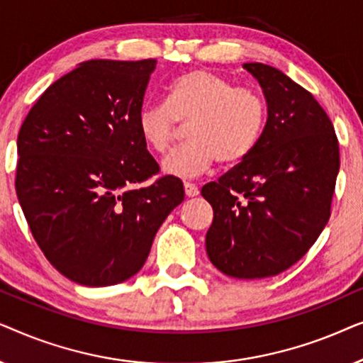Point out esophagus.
<instances>
[{
  "mask_svg": "<svg viewBox=\"0 0 363 363\" xmlns=\"http://www.w3.org/2000/svg\"><path fill=\"white\" fill-rule=\"evenodd\" d=\"M185 195L188 196V198H193V196H196L198 193H200V190H198V186L196 185H193V183H188V182H185Z\"/></svg>",
  "mask_w": 363,
  "mask_h": 363,
  "instance_id": "obj_1",
  "label": "esophagus"
}]
</instances>
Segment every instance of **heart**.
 I'll list each match as a JSON object with an SVG mask.
<instances>
[{
  "label": "heart",
  "instance_id": "obj_1",
  "mask_svg": "<svg viewBox=\"0 0 363 363\" xmlns=\"http://www.w3.org/2000/svg\"><path fill=\"white\" fill-rule=\"evenodd\" d=\"M267 122V104L255 87L235 86L206 69L178 76L168 87L167 104H147L138 111L142 140L157 153L170 150L186 125L185 145L163 160V172L191 178L218 162L233 167L246 160L259 143Z\"/></svg>",
  "mask_w": 363,
  "mask_h": 363
}]
</instances>
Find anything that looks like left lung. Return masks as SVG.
Returning <instances> with one entry per match:
<instances>
[{"label": "left lung", "mask_w": 363, "mask_h": 363, "mask_svg": "<svg viewBox=\"0 0 363 363\" xmlns=\"http://www.w3.org/2000/svg\"><path fill=\"white\" fill-rule=\"evenodd\" d=\"M261 84L267 122L255 152L201 188L213 206L206 252L240 279L281 274L324 230L340 167L334 125L314 96L279 69L246 62Z\"/></svg>", "instance_id": "1"}]
</instances>
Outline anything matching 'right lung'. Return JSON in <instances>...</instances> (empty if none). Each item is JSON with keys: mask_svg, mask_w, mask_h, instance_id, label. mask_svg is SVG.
Listing matches in <instances>:
<instances>
[{"mask_svg": "<svg viewBox=\"0 0 363 363\" xmlns=\"http://www.w3.org/2000/svg\"><path fill=\"white\" fill-rule=\"evenodd\" d=\"M155 59H92L51 84L18 133L16 195L48 261L77 284L113 286L145 264L185 200L147 150L137 116Z\"/></svg>", "mask_w": 363, "mask_h": 363, "instance_id": "obj_1", "label": "right lung"}]
</instances>
